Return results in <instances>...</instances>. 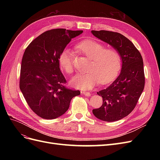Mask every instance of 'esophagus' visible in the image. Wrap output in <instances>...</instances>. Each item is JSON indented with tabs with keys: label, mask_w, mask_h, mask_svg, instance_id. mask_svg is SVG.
I'll return each mask as SVG.
<instances>
[{
	"label": "esophagus",
	"mask_w": 160,
	"mask_h": 160,
	"mask_svg": "<svg viewBox=\"0 0 160 160\" xmlns=\"http://www.w3.org/2000/svg\"><path fill=\"white\" fill-rule=\"evenodd\" d=\"M81 93L83 94L85 96H88V97H89L91 95V93H89V92H87V91H81Z\"/></svg>",
	"instance_id": "34e87169"
}]
</instances>
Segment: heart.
I'll list each match as a JSON object with an SVG mask.
<instances>
[{"label": "heart", "instance_id": "b5f03b06", "mask_svg": "<svg viewBox=\"0 0 160 160\" xmlns=\"http://www.w3.org/2000/svg\"><path fill=\"white\" fill-rule=\"evenodd\" d=\"M77 47L91 60V62L88 73L77 75L71 80L72 86L82 89H90L99 82L102 84L108 83L117 77L122 65V56L117 50L106 49L102 43L94 40L82 41ZM59 62L67 73H72L73 52L71 49H65L61 51Z\"/></svg>", "mask_w": 160, "mask_h": 160}]
</instances>
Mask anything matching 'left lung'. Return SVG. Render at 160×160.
<instances>
[{"label": "left lung", "mask_w": 160, "mask_h": 160, "mask_svg": "<svg viewBox=\"0 0 160 160\" xmlns=\"http://www.w3.org/2000/svg\"><path fill=\"white\" fill-rule=\"evenodd\" d=\"M99 39L108 43L122 56L119 75L105 89L98 92L103 104L93 109L97 118L104 122H116L128 115L135 108L144 89L143 62L139 51L128 38L119 32L91 31Z\"/></svg>", "instance_id": "left-lung-1"}]
</instances>
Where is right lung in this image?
Instances as JSON below:
<instances>
[{"mask_svg": "<svg viewBox=\"0 0 160 160\" xmlns=\"http://www.w3.org/2000/svg\"><path fill=\"white\" fill-rule=\"evenodd\" d=\"M83 31L56 28L42 33L25 51L22 59L20 89L30 108L39 117L56 119L68 110L71 100L81 94L66 88L59 57L71 38Z\"/></svg>", "mask_w": 160, "mask_h": 160, "instance_id": "add662e5", "label": "right lung"}]
</instances>
